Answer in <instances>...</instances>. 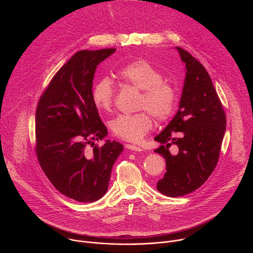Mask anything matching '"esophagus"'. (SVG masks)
<instances>
[{"mask_svg":"<svg viewBox=\"0 0 253 253\" xmlns=\"http://www.w3.org/2000/svg\"><path fill=\"white\" fill-rule=\"evenodd\" d=\"M125 147H126L127 149H129V150H131V151H135V152H140V151L143 150L142 148H140V147H138V146L131 145V144H127V145H126Z\"/></svg>","mask_w":253,"mask_h":253,"instance_id":"34e87169","label":"esophagus"}]
</instances>
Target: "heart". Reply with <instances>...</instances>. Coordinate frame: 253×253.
<instances>
[{"label":"heart","instance_id":"1","mask_svg":"<svg viewBox=\"0 0 253 253\" xmlns=\"http://www.w3.org/2000/svg\"><path fill=\"white\" fill-rule=\"evenodd\" d=\"M118 77L123 82L142 90L140 109L148 110L156 119L161 121L172 115L176 106L175 91L171 85L163 81L162 74L149 62L132 61L118 71ZM114 97L115 90L110 78L102 77L95 83L92 99L99 110L109 111ZM148 112L119 115L110 123L112 132L126 141H141L153 127L152 116Z\"/></svg>","mask_w":253,"mask_h":253}]
</instances>
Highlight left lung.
Listing matches in <instances>:
<instances>
[{
	"instance_id": "1",
	"label": "left lung",
	"mask_w": 253,
	"mask_h": 253,
	"mask_svg": "<svg viewBox=\"0 0 253 253\" xmlns=\"http://www.w3.org/2000/svg\"><path fill=\"white\" fill-rule=\"evenodd\" d=\"M185 65V80L178 110L154 140V152L166 162V173L157 182L165 196L180 197L199 188L218 162L226 117L205 68L188 52L175 48ZM176 145L171 155L169 147Z\"/></svg>"
}]
</instances>
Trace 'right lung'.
I'll use <instances>...</instances> for the list:
<instances>
[{
	"mask_svg": "<svg viewBox=\"0 0 253 253\" xmlns=\"http://www.w3.org/2000/svg\"><path fill=\"white\" fill-rule=\"evenodd\" d=\"M115 51L74 54L53 77L36 111L40 165L58 191L79 202H94L106 194L112 167L124 148L110 140L101 147L86 148L108 134L93 102L92 87L97 66Z\"/></svg>",
	"mask_w": 253,
	"mask_h": 253,
	"instance_id": "1",
	"label": "right lung"
}]
</instances>
